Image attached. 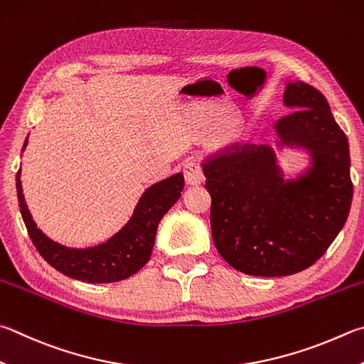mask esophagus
Wrapping results in <instances>:
<instances>
[{
	"label": "esophagus",
	"mask_w": 364,
	"mask_h": 364,
	"mask_svg": "<svg viewBox=\"0 0 364 364\" xmlns=\"http://www.w3.org/2000/svg\"><path fill=\"white\" fill-rule=\"evenodd\" d=\"M183 171H184V180H186L188 184H193V186L202 184L205 180L203 171L197 162H186L183 167Z\"/></svg>",
	"instance_id": "obj_1"
}]
</instances>
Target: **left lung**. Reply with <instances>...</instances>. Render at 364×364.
<instances>
[{
    "instance_id": "1",
    "label": "left lung",
    "mask_w": 364,
    "mask_h": 364,
    "mask_svg": "<svg viewBox=\"0 0 364 364\" xmlns=\"http://www.w3.org/2000/svg\"><path fill=\"white\" fill-rule=\"evenodd\" d=\"M275 144L247 138L203 157L211 196V235L229 266L256 277H285L325 255L347 221L353 186L347 136L307 82L287 81ZM285 150L306 154L301 172L284 175Z\"/></svg>"
}]
</instances>
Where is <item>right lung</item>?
<instances>
[{
	"mask_svg": "<svg viewBox=\"0 0 364 364\" xmlns=\"http://www.w3.org/2000/svg\"><path fill=\"white\" fill-rule=\"evenodd\" d=\"M26 144H28V136L22 151ZM16 188L23 223L39 255L52 267L70 279L87 283H111L129 279L149 261L154 248L157 226L164 215L180 199L184 188V176L181 171H178L144 189L129 221L108 240L85 248L62 245L49 239L36 226L23 197L21 170L16 175Z\"/></svg>",
	"mask_w": 364,
	"mask_h": 364,
	"instance_id": "1",
	"label": "right lung"
}]
</instances>
